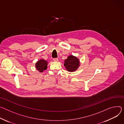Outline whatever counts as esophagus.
Instances as JSON below:
<instances>
[{"mask_svg":"<svg viewBox=\"0 0 124 124\" xmlns=\"http://www.w3.org/2000/svg\"><path fill=\"white\" fill-rule=\"evenodd\" d=\"M53 61H54V62H57L59 61V60H58V59H57V58H54V59H53Z\"/></svg>","mask_w":124,"mask_h":124,"instance_id":"obj_1","label":"esophagus"}]
</instances>
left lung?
Returning a JSON list of instances; mask_svg holds the SVG:
<instances>
[{
  "label": "left lung",
  "instance_id": "1",
  "mask_svg": "<svg viewBox=\"0 0 124 124\" xmlns=\"http://www.w3.org/2000/svg\"><path fill=\"white\" fill-rule=\"evenodd\" d=\"M64 65L68 71L74 72L78 69L80 65L79 60L76 57L70 55L65 60Z\"/></svg>",
  "mask_w": 124,
  "mask_h": 124
}]
</instances>
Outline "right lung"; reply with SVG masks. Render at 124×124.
<instances>
[{
	"mask_svg": "<svg viewBox=\"0 0 124 124\" xmlns=\"http://www.w3.org/2000/svg\"><path fill=\"white\" fill-rule=\"evenodd\" d=\"M48 62L44 60H40L36 62L35 67L40 72H42L47 68Z\"/></svg>",
	"mask_w": 124,
	"mask_h": 124,
	"instance_id": "right-lung-1",
	"label": "right lung"
}]
</instances>
